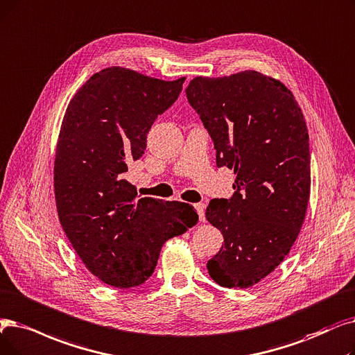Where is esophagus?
<instances>
[{
    "instance_id": "obj_1",
    "label": "esophagus",
    "mask_w": 355,
    "mask_h": 355,
    "mask_svg": "<svg viewBox=\"0 0 355 355\" xmlns=\"http://www.w3.org/2000/svg\"><path fill=\"white\" fill-rule=\"evenodd\" d=\"M194 209L197 210V214H198V219L200 222H205V205L203 203H197L194 205Z\"/></svg>"
}]
</instances>
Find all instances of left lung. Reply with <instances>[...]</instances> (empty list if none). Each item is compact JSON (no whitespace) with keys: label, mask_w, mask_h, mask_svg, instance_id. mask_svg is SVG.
Returning a JSON list of instances; mask_svg holds the SVG:
<instances>
[{"label":"left lung","mask_w":355,"mask_h":355,"mask_svg":"<svg viewBox=\"0 0 355 355\" xmlns=\"http://www.w3.org/2000/svg\"><path fill=\"white\" fill-rule=\"evenodd\" d=\"M186 94L214 142L216 164L236 175L234 196L206 209L225 239L209 274L223 287H251L280 266L304 222L311 194L304 116L282 81L252 69L196 76Z\"/></svg>","instance_id":"obj_1"}]
</instances>
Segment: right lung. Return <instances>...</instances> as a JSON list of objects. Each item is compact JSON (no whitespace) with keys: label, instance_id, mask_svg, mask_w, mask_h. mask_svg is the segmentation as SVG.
I'll return each instance as SVG.
<instances>
[{"label":"right lung","instance_id":"obj_1","mask_svg":"<svg viewBox=\"0 0 355 355\" xmlns=\"http://www.w3.org/2000/svg\"><path fill=\"white\" fill-rule=\"evenodd\" d=\"M184 80L105 68L76 91L60 125L53 166L59 220L88 271L109 286L146 282L162 245L198 220L193 206L141 197L126 180Z\"/></svg>","mask_w":355,"mask_h":355}]
</instances>
